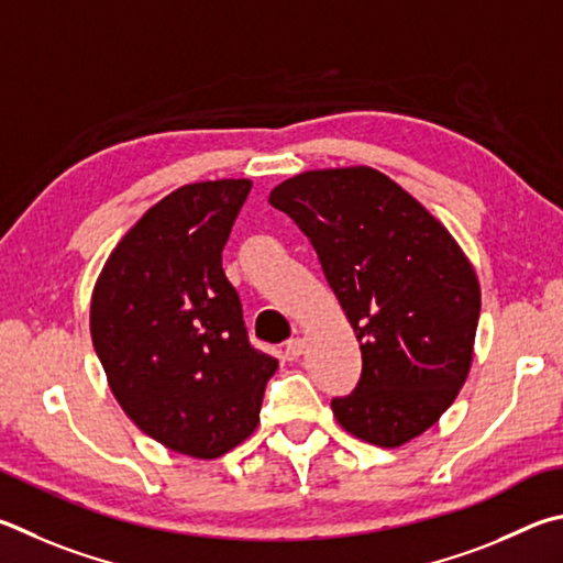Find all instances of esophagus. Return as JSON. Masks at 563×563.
<instances>
[{
    "instance_id": "34e87169",
    "label": "esophagus",
    "mask_w": 563,
    "mask_h": 563,
    "mask_svg": "<svg viewBox=\"0 0 563 563\" xmlns=\"http://www.w3.org/2000/svg\"><path fill=\"white\" fill-rule=\"evenodd\" d=\"M301 351H303V339H289L287 341V346H284V356H287L289 361H297L299 356H301Z\"/></svg>"
}]
</instances>
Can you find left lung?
Returning a JSON list of instances; mask_svg holds the SVG:
<instances>
[{"label":"left lung","instance_id":"left-lung-1","mask_svg":"<svg viewBox=\"0 0 563 563\" xmlns=\"http://www.w3.org/2000/svg\"><path fill=\"white\" fill-rule=\"evenodd\" d=\"M269 202L309 236L361 343V380L333 398L351 435L400 448L445 412L465 383L479 282L452 234L373 167L309 170Z\"/></svg>","mask_w":563,"mask_h":563}]
</instances>
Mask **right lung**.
<instances>
[{"mask_svg": "<svg viewBox=\"0 0 563 563\" xmlns=\"http://www.w3.org/2000/svg\"><path fill=\"white\" fill-rule=\"evenodd\" d=\"M250 190V180H212L163 197L118 242L91 299L93 349L125 416L200 460L252 435L279 368L250 343L222 269Z\"/></svg>", "mask_w": 563, "mask_h": 563, "instance_id": "add662e5", "label": "right lung"}]
</instances>
